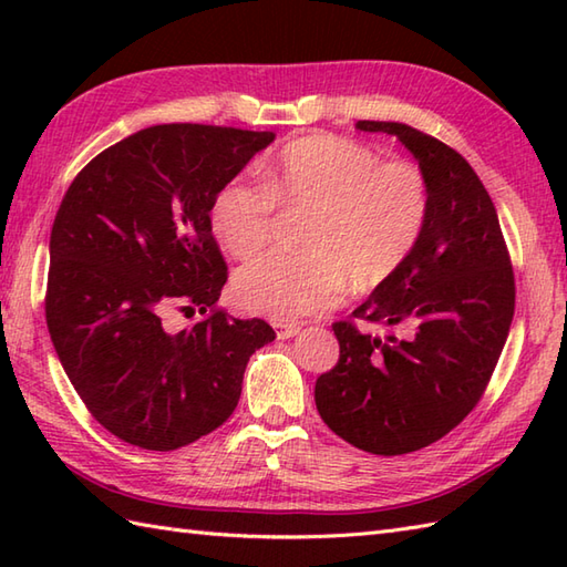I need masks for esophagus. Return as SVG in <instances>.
<instances>
[{
	"instance_id": "obj_1",
	"label": "esophagus",
	"mask_w": 567,
	"mask_h": 567,
	"mask_svg": "<svg viewBox=\"0 0 567 567\" xmlns=\"http://www.w3.org/2000/svg\"><path fill=\"white\" fill-rule=\"evenodd\" d=\"M275 333L277 339H292V336L299 333V323H282V321H275Z\"/></svg>"
}]
</instances>
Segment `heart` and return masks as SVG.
I'll use <instances>...</instances> for the list:
<instances>
[{
	"instance_id": "1",
	"label": "heart",
	"mask_w": 567,
	"mask_h": 567,
	"mask_svg": "<svg viewBox=\"0 0 567 567\" xmlns=\"http://www.w3.org/2000/svg\"><path fill=\"white\" fill-rule=\"evenodd\" d=\"M265 185L226 183L212 202V231L234 258L270 240L275 204L305 207L302 256L270 252L234 277L236 302L275 321L317 315L339 302L346 280L372 290L412 256L429 216L426 179L409 163H382L358 141L317 134L285 146Z\"/></svg>"
}]
</instances>
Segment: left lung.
Segmentation results:
<instances>
[{
  "label": "left lung",
  "instance_id": "1",
  "mask_svg": "<svg viewBox=\"0 0 567 567\" xmlns=\"http://www.w3.org/2000/svg\"><path fill=\"white\" fill-rule=\"evenodd\" d=\"M414 155L429 216L412 256L353 317L396 333L336 321L341 355L317 380V409L336 436L375 455L443 439L473 412L514 317V272L485 185L461 153L396 122H358Z\"/></svg>",
  "mask_w": 567,
  "mask_h": 567
}]
</instances>
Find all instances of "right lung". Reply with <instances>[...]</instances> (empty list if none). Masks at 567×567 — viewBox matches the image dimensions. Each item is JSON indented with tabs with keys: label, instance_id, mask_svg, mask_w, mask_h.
Instances as JSON below:
<instances>
[{
	"label": "right lung",
	"instance_id": "add662e5",
	"mask_svg": "<svg viewBox=\"0 0 567 567\" xmlns=\"http://www.w3.org/2000/svg\"><path fill=\"white\" fill-rule=\"evenodd\" d=\"M272 131L161 124L114 143L68 187L51 231L45 323L90 414L131 445L175 451L234 414L262 319L216 309L226 262L212 202ZM210 311L171 332L164 315Z\"/></svg>",
	"mask_w": 567,
	"mask_h": 567
}]
</instances>
